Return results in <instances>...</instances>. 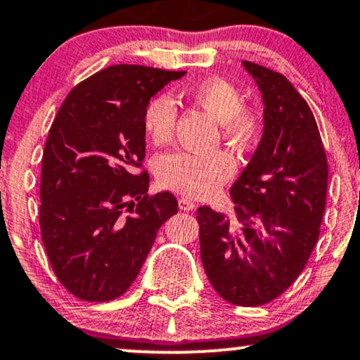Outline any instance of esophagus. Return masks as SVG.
Returning a JSON list of instances; mask_svg holds the SVG:
<instances>
[{"instance_id": "1", "label": "esophagus", "mask_w": 360, "mask_h": 360, "mask_svg": "<svg viewBox=\"0 0 360 360\" xmlns=\"http://www.w3.org/2000/svg\"><path fill=\"white\" fill-rule=\"evenodd\" d=\"M179 207H180V210H184V212H190V210L195 209V204H193L190 198L184 197V198H180V200H179Z\"/></svg>"}]
</instances>
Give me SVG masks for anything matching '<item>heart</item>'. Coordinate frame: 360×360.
<instances>
[{"label": "heart", "instance_id": "1", "mask_svg": "<svg viewBox=\"0 0 360 360\" xmlns=\"http://www.w3.org/2000/svg\"><path fill=\"white\" fill-rule=\"evenodd\" d=\"M190 103L217 120L224 139L234 146H249L261 129V111L256 104L240 101L239 87L221 75L190 84L181 91ZM176 104L172 96L151 97L145 108L143 124L156 146L172 141L176 124ZM156 176L162 187L187 197H210L234 175L236 162L226 150L210 153L173 151L156 160Z\"/></svg>", "mask_w": 360, "mask_h": 360}]
</instances>
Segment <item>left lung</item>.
I'll return each mask as SVG.
<instances>
[{
    "label": "left lung",
    "instance_id": "left-lung-1",
    "mask_svg": "<svg viewBox=\"0 0 360 360\" xmlns=\"http://www.w3.org/2000/svg\"><path fill=\"white\" fill-rule=\"evenodd\" d=\"M263 97V136L231 187L234 219L198 207L200 257L226 302L259 307L305 268L320 236L328 165L310 105L285 75L243 62Z\"/></svg>",
    "mask_w": 360,
    "mask_h": 360
}]
</instances>
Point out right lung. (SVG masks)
<instances>
[{"label":"right lung","instance_id":"obj_1","mask_svg":"<svg viewBox=\"0 0 360 360\" xmlns=\"http://www.w3.org/2000/svg\"><path fill=\"white\" fill-rule=\"evenodd\" d=\"M185 70L112 65L75 86L41 158V240L58 281L84 302H111L136 280L156 232L179 210L148 195L145 108Z\"/></svg>","mask_w":360,"mask_h":360}]
</instances>
